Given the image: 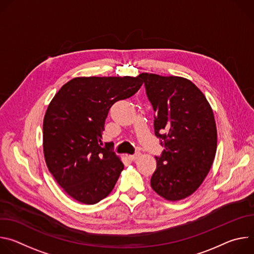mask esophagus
I'll return each mask as SVG.
<instances>
[{
	"instance_id": "1",
	"label": "esophagus",
	"mask_w": 254,
	"mask_h": 254,
	"mask_svg": "<svg viewBox=\"0 0 254 254\" xmlns=\"http://www.w3.org/2000/svg\"><path fill=\"white\" fill-rule=\"evenodd\" d=\"M140 156V153L139 152H136L135 154H133V155H130L129 156V159L131 160V161H134V160H136L138 157Z\"/></svg>"
}]
</instances>
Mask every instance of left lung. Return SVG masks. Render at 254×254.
<instances>
[{"label": "left lung", "instance_id": "obj_1", "mask_svg": "<svg viewBox=\"0 0 254 254\" xmlns=\"http://www.w3.org/2000/svg\"><path fill=\"white\" fill-rule=\"evenodd\" d=\"M154 112L156 136L164 147L156 157L153 190L168 201L192 195L203 183L214 161L217 129L212 108L189 79L140 73Z\"/></svg>", "mask_w": 254, "mask_h": 254}]
</instances>
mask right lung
<instances>
[{
  "instance_id": "add662e5",
  "label": "right lung",
  "mask_w": 254,
  "mask_h": 254,
  "mask_svg": "<svg viewBox=\"0 0 254 254\" xmlns=\"http://www.w3.org/2000/svg\"><path fill=\"white\" fill-rule=\"evenodd\" d=\"M140 76L75 77L52 98L43 121V152L49 172L74 200L93 205L111 194L124 170L107 143L104 123L112 105L133 95Z\"/></svg>"
}]
</instances>
